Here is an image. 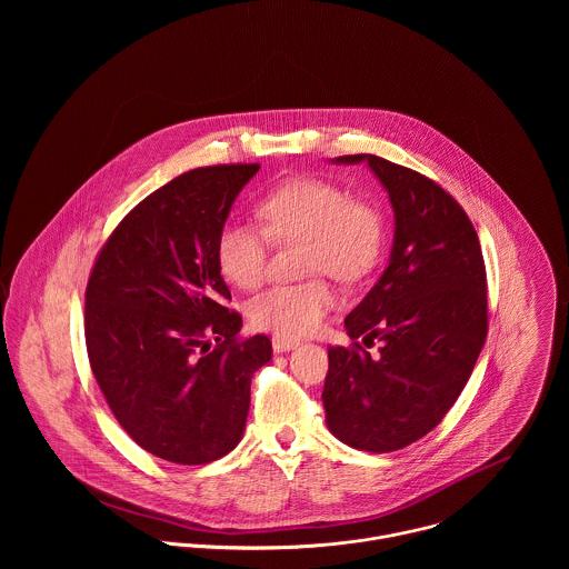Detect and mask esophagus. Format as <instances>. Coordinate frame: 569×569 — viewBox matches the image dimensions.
Returning <instances> with one entry per match:
<instances>
[{"label": "esophagus", "instance_id": "1", "mask_svg": "<svg viewBox=\"0 0 569 569\" xmlns=\"http://www.w3.org/2000/svg\"><path fill=\"white\" fill-rule=\"evenodd\" d=\"M271 346L276 352H287L291 348L298 346V339H291V337H280V335H273L271 337Z\"/></svg>", "mask_w": 569, "mask_h": 569}]
</instances>
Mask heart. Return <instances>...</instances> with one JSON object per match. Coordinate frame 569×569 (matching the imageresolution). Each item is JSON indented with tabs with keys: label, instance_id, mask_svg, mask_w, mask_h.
<instances>
[{
	"label": "heart",
	"instance_id": "obj_1",
	"mask_svg": "<svg viewBox=\"0 0 569 569\" xmlns=\"http://www.w3.org/2000/svg\"><path fill=\"white\" fill-rule=\"evenodd\" d=\"M262 230L228 223L217 237L219 271L239 289H256L267 273L269 239L276 243H302V273H328L341 282L361 280L377 264L383 223L379 210L343 188L318 177H296L258 203ZM335 305V291L325 278L298 284H278L256 296L249 322L280 337H300L325 325Z\"/></svg>",
	"mask_w": 569,
	"mask_h": 569
}]
</instances>
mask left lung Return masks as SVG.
I'll use <instances>...</instances> for the list:
<instances>
[{"label": "left lung", "mask_w": 569, "mask_h": 569, "mask_svg": "<svg viewBox=\"0 0 569 569\" xmlns=\"http://www.w3.org/2000/svg\"><path fill=\"white\" fill-rule=\"evenodd\" d=\"M397 230L379 282L346 318L350 346L328 348V429L346 445L390 453L427 436L465 390L488 332L487 267L465 208L433 179L377 156ZM382 341L370 356L358 341Z\"/></svg>", "instance_id": "1"}]
</instances>
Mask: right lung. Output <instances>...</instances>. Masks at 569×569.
I'll return each mask as SVG.
<instances>
[{
    "mask_svg": "<svg viewBox=\"0 0 569 569\" xmlns=\"http://www.w3.org/2000/svg\"><path fill=\"white\" fill-rule=\"evenodd\" d=\"M260 163L192 168L142 199L100 247L84 289V343L120 427L174 465L230 453L267 335L241 337L217 237Z\"/></svg>",
    "mask_w": 569,
    "mask_h": 569,
    "instance_id": "obj_1",
    "label": "right lung"
}]
</instances>
